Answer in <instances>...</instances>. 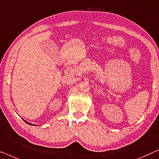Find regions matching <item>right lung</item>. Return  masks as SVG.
Returning a JSON list of instances; mask_svg holds the SVG:
<instances>
[{"label":"right lung","mask_w":159,"mask_h":159,"mask_svg":"<svg viewBox=\"0 0 159 159\" xmlns=\"http://www.w3.org/2000/svg\"><path fill=\"white\" fill-rule=\"evenodd\" d=\"M24 122H26V123H27V124H29V125H33V124H31V123H30V122H26V120H24Z\"/></svg>","instance_id":"right-lung-1"}]
</instances>
